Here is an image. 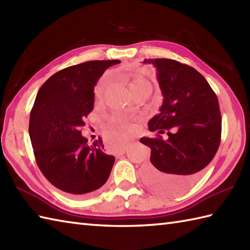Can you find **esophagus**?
Masks as SVG:
<instances>
[{
	"mask_svg": "<svg viewBox=\"0 0 250 250\" xmlns=\"http://www.w3.org/2000/svg\"><path fill=\"white\" fill-rule=\"evenodd\" d=\"M126 151V147L125 146H122V147H120L118 150H117V155H124Z\"/></svg>",
	"mask_w": 250,
	"mask_h": 250,
	"instance_id": "esophagus-1",
	"label": "esophagus"
}]
</instances>
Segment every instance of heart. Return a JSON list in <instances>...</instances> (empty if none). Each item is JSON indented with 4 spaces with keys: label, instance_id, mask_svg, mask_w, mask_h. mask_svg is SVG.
<instances>
[{
    "label": "heart",
    "instance_id": "1",
    "mask_svg": "<svg viewBox=\"0 0 250 250\" xmlns=\"http://www.w3.org/2000/svg\"><path fill=\"white\" fill-rule=\"evenodd\" d=\"M146 81L143 79H140V78H135V79L130 82V90L132 87L136 85H140L142 83H145ZM106 86V80L105 78H102L96 83L94 87V95L96 99H101L103 96V93H104ZM106 138L108 143L112 147H119L120 145L124 143V140L125 135L129 133L131 129V124L130 119L128 117L122 116V115H112L108 119L106 120Z\"/></svg>",
    "mask_w": 250,
    "mask_h": 250
}]
</instances>
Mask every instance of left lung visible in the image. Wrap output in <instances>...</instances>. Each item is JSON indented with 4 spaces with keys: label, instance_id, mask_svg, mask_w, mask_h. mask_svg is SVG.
Listing matches in <instances>:
<instances>
[{
    "label": "left lung",
    "instance_id": "left-lung-1",
    "mask_svg": "<svg viewBox=\"0 0 250 250\" xmlns=\"http://www.w3.org/2000/svg\"><path fill=\"white\" fill-rule=\"evenodd\" d=\"M157 70L164 96L160 112L148 121L155 138H142L150 148L143 179L159 193H183L199 179L221 141V112L216 93L193 67L168 58L144 60ZM168 130V140L160 136Z\"/></svg>",
    "mask_w": 250,
    "mask_h": 250
}]
</instances>
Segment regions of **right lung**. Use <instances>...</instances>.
<instances>
[{
  "mask_svg": "<svg viewBox=\"0 0 250 250\" xmlns=\"http://www.w3.org/2000/svg\"><path fill=\"white\" fill-rule=\"evenodd\" d=\"M120 61H91L67 67L48 78L30 112L29 135L34 157L54 187L81 198L102 188L115 157L104 153L101 138L87 144L81 135L94 107V86Z\"/></svg>",
  "mask_w": 250,
  "mask_h": 250,
  "instance_id": "1",
  "label": "right lung"
}]
</instances>
